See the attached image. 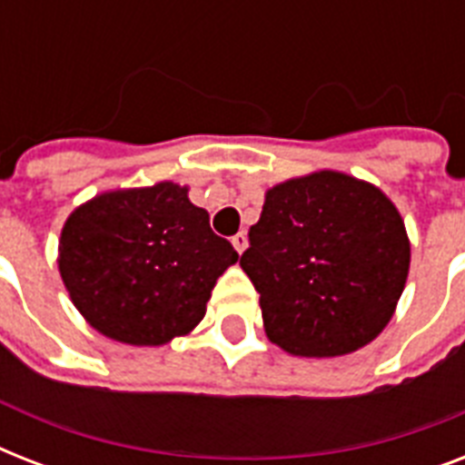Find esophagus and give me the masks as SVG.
<instances>
[{"label":"esophagus","mask_w":465,"mask_h":465,"mask_svg":"<svg viewBox=\"0 0 465 465\" xmlns=\"http://www.w3.org/2000/svg\"><path fill=\"white\" fill-rule=\"evenodd\" d=\"M232 243H233V248H236V251H239V253H243V251H246V246H248V236L243 232H239L236 233V236H233L232 239Z\"/></svg>","instance_id":"esophagus-1"}]
</instances>
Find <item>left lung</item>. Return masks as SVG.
<instances>
[{"label":"left lung","mask_w":465,"mask_h":465,"mask_svg":"<svg viewBox=\"0 0 465 465\" xmlns=\"http://www.w3.org/2000/svg\"><path fill=\"white\" fill-rule=\"evenodd\" d=\"M241 268L261 294L270 342L294 357H342L389 325L411 270V239L386 193L316 171L265 193Z\"/></svg>","instance_id":"1"}]
</instances>
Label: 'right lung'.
<instances>
[{
    "label": "right lung",
    "mask_w": 465,
    "mask_h": 465,
    "mask_svg": "<svg viewBox=\"0 0 465 465\" xmlns=\"http://www.w3.org/2000/svg\"><path fill=\"white\" fill-rule=\"evenodd\" d=\"M57 268L69 299L101 335L159 347L188 335L239 253L210 229L188 188L161 181L108 190L62 226Z\"/></svg>",
    "instance_id": "obj_1"
}]
</instances>
